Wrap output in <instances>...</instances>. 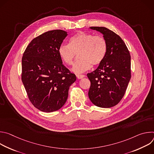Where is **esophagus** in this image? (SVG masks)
I'll return each instance as SVG.
<instances>
[{"label":"esophagus","instance_id":"34e87169","mask_svg":"<svg viewBox=\"0 0 154 154\" xmlns=\"http://www.w3.org/2000/svg\"><path fill=\"white\" fill-rule=\"evenodd\" d=\"M76 77L78 79H81L85 77V75H81V74H77Z\"/></svg>","mask_w":154,"mask_h":154}]
</instances>
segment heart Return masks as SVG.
Returning <instances> with one entry per match:
<instances>
[{"label": "heart", "instance_id": "b5f03b06", "mask_svg": "<svg viewBox=\"0 0 154 154\" xmlns=\"http://www.w3.org/2000/svg\"><path fill=\"white\" fill-rule=\"evenodd\" d=\"M107 52L105 39L100 35H94L84 32H79L69 39V45L61 44L58 53L62 61L71 65L79 54L78 60L72 68L76 74L89 70L92 64L99 65L104 60Z\"/></svg>", "mask_w": 154, "mask_h": 154}]
</instances>
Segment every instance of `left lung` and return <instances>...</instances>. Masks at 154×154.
<instances>
[{"instance_id": "1", "label": "left lung", "mask_w": 154, "mask_h": 154, "mask_svg": "<svg viewBox=\"0 0 154 154\" xmlns=\"http://www.w3.org/2000/svg\"><path fill=\"white\" fill-rule=\"evenodd\" d=\"M90 29L103 35L107 52L97 68L87 74L91 82L88 97L96 106L110 108L117 105L125 93L131 78V57L125 44L115 32L103 27Z\"/></svg>"}]
</instances>
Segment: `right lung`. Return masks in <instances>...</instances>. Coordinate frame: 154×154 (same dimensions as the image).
<instances>
[{
	"mask_svg": "<svg viewBox=\"0 0 154 154\" xmlns=\"http://www.w3.org/2000/svg\"><path fill=\"white\" fill-rule=\"evenodd\" d=\"M68 33L62 30L46 32L34 38L22 58V81L29 100L41 112L60 109L76 80L63 64L58 49Z\"/></svg>",
	"mask_w": 154,
	"mask_h": 154,
	"instance_id": "1",
	"label": "right lung"
}]
</instances>
